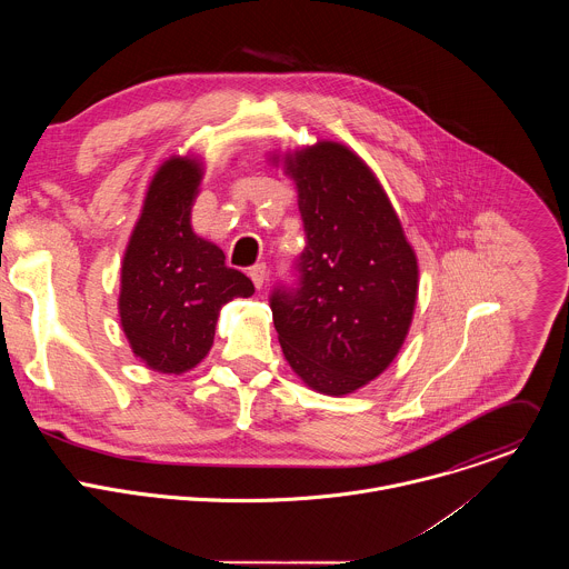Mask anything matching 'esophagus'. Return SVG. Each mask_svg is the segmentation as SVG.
Instances as JSON below:
<instances>
[{
  "instance_id": "obj_1",
  "label": "esophagus",
  "mask_w": 569,
  "mask_h": 569,
  "mask_svg": "<svg viewBox=\"0 0 569 569\" xmlns=\"http://www.w3.org/2000/svg\"><path fill=\"white\" fill-rule=\"evenodd\" d=\"M266 277H268V268L266 263H257L250 268V279L254 281V286L261 290L266 286Z\"/></svg>"
}]
</instances>
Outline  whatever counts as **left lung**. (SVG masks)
I'll return each instance as SVG.
<instances>
[{"instance_id": "obj_1", "label": "left lung", "mask_w": 569, "mask_h": 569, "mask_svg": "<svg viewBox=\"0 0 569 569\" xmlns=\"http://www.w3.org/2000/svg\"><path fill=\"white\" fill-rule=\"evenodd\" d=\"M297 187L306 231L299 288L270 299L279 345L315 391L345 396L378 378L410 333L419 261L367 161L340 141L272 154Z\"/></svg>"}]
</instances>
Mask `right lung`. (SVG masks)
Masks as SVG:
<instances>
[{
  "label": "right lung",
  "instance_id": "right-lung-1",
  "mask_svg": "<svg viewBox=\"0 0 569 569\" xmlns=\"http://www.w3.org/2000/svg\"><path fill=\"white\" fill-rule=\"evenodd\" d=\"M202 176L196 154L161 161L121 261V329L132 353L167 376L200 365L213 345L220 308L254 295V283L227 268L216 242L191 227Z\"/></svg>",
  "mask_w": 569,
  "mask_h": 569
}]
</instances>
